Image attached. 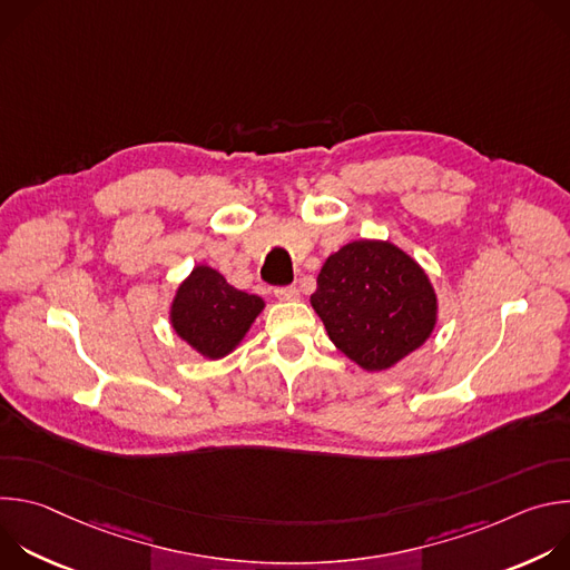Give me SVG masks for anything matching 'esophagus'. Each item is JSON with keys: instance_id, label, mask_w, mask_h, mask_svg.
<instances>
[{"instance_id": "1", "label": "esophagus", "mask_w": 570, "mask_h": 570, "mask_svg": "<svg viewBox=\"0 0 570 570\" xmlns=\"http://www.w3.org/2000/svg\"><path fill=\"white\" fill-rule=\"evenodd\" d=\"M275 297L282 302H295L299 297V291L295 286H286V288H275Z\"/></svg>"}]
</instances>
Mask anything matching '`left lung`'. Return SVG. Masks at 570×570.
Wrapping results in <instances>:
<instances>
[{
    "instance_id": "obj_1",
    "label": "left lung",
    "mask_w": 570,
    "mask_h": 570,
    "mask_svg": "<svg viewBox=\"0 0 570 570\" xmlns=\"http://www.w3.org/2000/svg\"><path fill=\"white\" fill-rule=\"evenodd\" d=\"M311 306L332 343L365 372H385L435 332L438 293L426 271L383 238H358L324 259Z\"/></svg>"
}]
</instances>
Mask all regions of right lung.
Wrapping results in <instances>:
<instances>
[{
	"label": "right lung",
	"mask_w": 570,
	"mask_h": 570,
	"mask_svg": "<svg viewBox=\"0 0 570 570\" xmlns=\"http://www.w3.org/2000/svg\"><path fill=\"white\" fill-rule=\"evenodd\" d=\"M264 308L259 295L234 288L218 271L198 264L176 288L169 324L196 354L218 361L243 343Z\"/></svg>",
	"instance_id": "obj_1"
}]
</instances>
